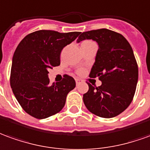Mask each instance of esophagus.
<instances>
[{
	"mask_svg": "<svg viewBox=\"0 0 150 150\" xmlns=\"http://www.w3.org/2000/svg\"><path fill=\"white\" fill-rule=\"evenodd\" d=\"M75 81H76V84H77V85H79V84L81 82V81L80 79H77V78Z\"/></svg>",
	"mask_w": 150,
	"mask_h": 150,
	"instance_id": "34e87169",
	"label": "esophagus"
}]
</instances>
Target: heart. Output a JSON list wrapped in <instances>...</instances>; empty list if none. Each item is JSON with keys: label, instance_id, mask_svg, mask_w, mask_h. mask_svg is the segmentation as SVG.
I'll use <instances>...</instances> for the list:
<instances>
[{"label": "heart", "instance_id": "b5f03b06", "mask_svg": "<svg viewBox=\"0 0 150 150\" xmlns=\"http://www.w3.org/2000/svg\"><path fill=\"white\" fill-rule=\"evenodd\" d=\"M93 43V42H91V41H89V40H86V41H84L83 43H81V45H82V44H88V43ZM78 73L81 74V73H83V71H82V70H80V71H79Z\"/></svg>", "mask_w": 150, "mask_h": 150}]
</instances>
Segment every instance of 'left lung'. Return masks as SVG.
<instances>
[{"instance_id":"obj_1","label":"left lung","mask_w":150,"mask_h":150,"mask_svg":"<svg viewBox=\"0 0 150 150\" xmlns=\"http://www.w3.org/2000/svg\"><path fill=\"white\" fill-rule=\"evenodd\" d=\"M85 39L98 45L90 77H98L102 85L95 87L88 83L84 103L99 117H115L130 105L137 88L138 66L132 48L122 35L104 28L81 33L77 42Z\"/></svg>"}]
</instances>
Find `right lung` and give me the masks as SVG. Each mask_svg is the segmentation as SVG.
<instances>
[{
    "label": "right lung",
    "instance_id": "add662e5",
    "mask_svg": "<svg viewBox=\"0 0 150 150\" xmlns=\"http://www.w3.org/2000/svg\"><path fill=\"white\" fill-rule=\"evenodd\" d=\"M81 32L60 33L41 30L30 33L17 47L12 60L10 86L22 109L37 119L58 113L67 94L76 86L73 77L64 75L50 85L48 69L60 64V52Z\"/></svg>",
    "mask_w": 150,
    "mask_h": 150
}]
</instances>
